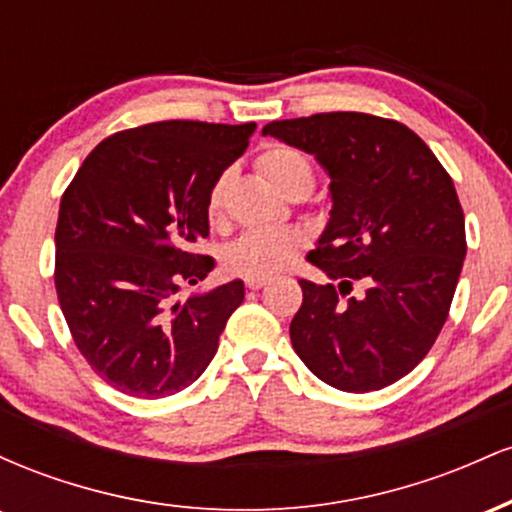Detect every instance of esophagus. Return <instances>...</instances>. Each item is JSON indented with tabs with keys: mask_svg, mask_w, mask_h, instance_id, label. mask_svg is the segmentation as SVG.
Returning <instances> with one entry per match:
<instances>
[{
	"mask_svg": "<svg viewBox=\"0 0 512 512\" xmlns=\"http://www.w3.org/2000/svg\"><path fill=\"white\" fill-rule=\"evenodd\" d=\"M264 284H267V279H260V276H245V286H248L250 291L262 289Z\"/></svg>",
	"mask_w": 512,
	"mask_h": 512,
	"instance_id": "34e87169",
	"label": "esophagus"
}]
</instances>
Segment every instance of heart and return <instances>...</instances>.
I'll return each instance as SVG.
<instances>
[{
  "instance_id": "heart-1",
  "label": "heart",
  "mask_w": 512,
  "mask_h": 512,
  "mask_svg": "<svg viewBox=\"0 0 512 512\" xmlns=\"http://www.w3.org/2000/svg\"><path fill=\"white\" fill-rule=\"evenodd\" d=\"M257 168L281 195H289L296 187H313L315 180L308 158L298 149L284 144H269L257 156ZM223 187H226V175H221L211 185L207 195L209 221H216L221 216ZM298 250H301V238L293 231H248L223 250V267L240 276L269 279V276L284 272L296 260Z\"/></svg>"
}]
</instances>
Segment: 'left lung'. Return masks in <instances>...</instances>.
I'll list each match as a JSON object with an SVG mask.
<instances>
[{
	"mask_svg": "<svg viewBox=\"0 0 512 512\" xmlns=\"http://www.w3.org/2000/svg\"><path fill=\"white\" fill-rule=\"evenodd\" d=\"M262 134L313 154L332 211L301 279L291 344L322 383L370 392L411 373L448 320L467 240L448 170L419 134L368 113L276 120ZM354 285L363 294L351 297Z\"/></svg>",
	"mask_w": 512,
	"mask_h": 512,
	"instance_id": "left-lung-1",
	"label": "left lung"
}]
</instances>
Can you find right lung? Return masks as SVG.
Returning <instances> with one entry per match:
<instances>
[{
    "label": "right lung",
    "mask_w": 512,
    "mask_h": 512,
    "mask_svg": "<svg viewBox=\"0 0 512 512\" xmlns=\"http://www.w3.org/2000/svg\"><path fill=\"white\" fill-rule=\"evenodd\" d=\"M245 125L166 120L103 139L64 190L55 289L76 349L115 390L139 399L192 385L219 349L243 281L180 301L214 269L207 195L243 156Z\"/></svg>",
    "instance_id": "1"
}]
</instances>
